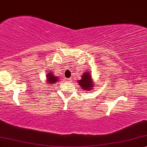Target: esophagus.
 <instances>
[{
    "label": "esophagus",
    "instance_id": "1",
    "mask_svg": "<svg viewBox=\"0 0 147 147\" xmlns=\"http://www.w3.org/2000/svg\"><path fill=\"white\" fill-rule=\"evenodd\" d=\"M65 80H66L67 82H71V78H66Z\"/></svg>",
    "mask_w": 147,
    "mask_h": 147
}]
</instances>
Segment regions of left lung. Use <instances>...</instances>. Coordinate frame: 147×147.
I'll return each mask as SVG.
<instances>
[{
    "mask_svg": "<svg viewBox=\"0 0 147 147\" xmlns=\"http://www.w3.org/2000/svg\"><path fill=\"white\" fill-rule=\"evenodd\" d=\"M81 80H79L78 82L79 86L85 91H90L93 90V88L95 86V83L93 82V80L92 78L91 73H90L88 71L84 72L81 76Z\"/></svg>",
    "mask_w": 147,
    "mask_h": 147,
    "instance_id": "8db88e82",
    "label": "left lung"
}]
</instances>
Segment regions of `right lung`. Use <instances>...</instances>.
I'll return each mask as SVG.
<instances>
[{"instance_id":"right-lung-1","label":"right lung","mask_w":147,"mask_h":147,"mask_svg":"<svg viewBox=\"0 0 147 147\" xmlns=\"http://www.w3.org/2000/svg\"><path fill=\"white\" fill-rule=\"evenodd\" d=\"M48 74H46V82L47 84H54L57 82H59V78L58 76H55L54 74V72H52L51 70L50 71H47Z\"/></svg>"}]
</instances>
